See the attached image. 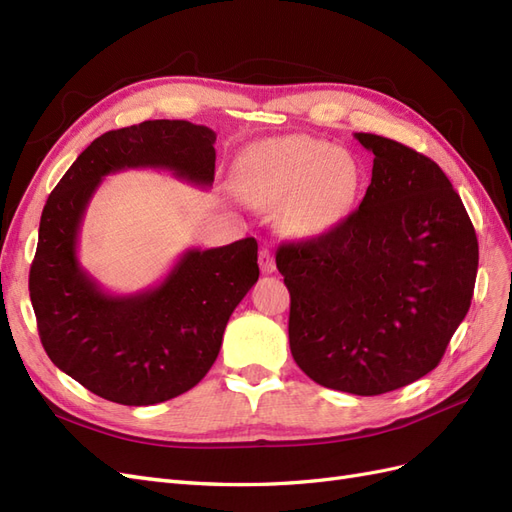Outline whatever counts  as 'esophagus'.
I'll return each mask as SVG.
<instances>
[{"label":"esophagus","mask_w":512,"mask_h":512,"mask_svg":"<svg viewBox=\"0 0 512 512\" xmlns=\"http://www.w3.org/2000/svg\"><path fill=\"white\" fill-rule=\"evenodd\" d=\"M258 265H260V271L267 273V275L275 271V258H273V252L269 250V247H262V250H260Z\"/></svg>","instance_id":"obj_1"}]
</instances>
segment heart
I'll return each mask as SVG.
<instances>
[{
	"label": "heart",
	"instance_id": "heart-1",
	"mask_svg": "<svg viewBox=\"0 0 512 512\" xmlns=\"http://www.w3.org/2000/svg\"><path fill=\"white\" fill-rule=\"evenodd\" d=\"M237 188L256 205L284 207V224L301 237L327 235L352 209L361 166L344 149L312 136H280L254 145L237 166Z\"/></svg>",
	"mask_w": 512,
	"mask_h": 512
}]
</instances>
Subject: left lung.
<instances>
[{
    "mask_svg": "<svg viewBox=\"0 0 512 512\" xmlns=\"http://www.w3.org/2000/svg\"><path fill=\"white\" fill-rule=\"evenodd\" d=\"M361 205L327 235L282 243L294 361L314 382L382 395L436 369L466 318L478 241L442 168L378 134Z\"/></svg>",
    "mask_w": 512,
    "mask_h": 512,
    "instance_id": "obj_1",
    "label": "left lung"
}]
</instances>
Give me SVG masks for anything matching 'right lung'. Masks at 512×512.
<instances>
[{"instance_id": "add662e5", "label": "right lung", "mask_w": 512, "mask_h": 512, "mask_svg": "<svg viewBox=\"0 0 512 512\" xmlns=\"http://www.w3.org/2000/svg\"><path fill=\"white\" fill-rule=\"evenodd\" d=\"M215 132L183 119L143 121L98 136L46 200L29 297L49 359L87 391L123 406H153L190 391L218 359L226 322L258 282L254 237L188 250L156 286L104 292L76 256L79 230L102 177L166 168L209 188Z\"/></svg>"}]
</instances>
